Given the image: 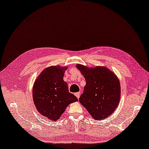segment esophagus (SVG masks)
<instances>
[{
    "mask_svg": "<svg viewBox=\"0 0 149 149\" xmlns=\"http://www.w3.org/2000/svg\"><path fill=\"white\" fill-rule=\"evenodd\" d=\"M75 96L77 97V99H79L80 95H81V93H80V92H77V93H75Z\"/></svg>",
    "mask_w": 149,
    "mask_h": 149,
    "instance_id": "34e87169",
    "label": "esophagus"
}]
</instances>
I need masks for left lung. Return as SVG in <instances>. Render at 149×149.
I'll list each match as a JSON object with an SVG mask.
<instances>
[{
    "mask_svg": "<svg viewBox=\"0 0 149 149\" xmlns=\"http://www.w3.org/2000/svg\"><path fill=\"white\" fill-rule=\"evenodd\" d=\"M76 66L86 80L79 102L95 120L109 117L120 102L121 93L118 77L104 66L90 68L80 64Z\"/></svg>",
    "mask_w": 149,
    "mask_h": 149,
    "instance_id": "8db88e82",
    "label": "left lung"
}]
</instances>
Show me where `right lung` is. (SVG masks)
<instances>
[{
  "label": "right lung",
  "instance_id": "add662e5",
  "mask_svg": "<svg viewBox=\"0 0 149 149\" xmlns=\"http://www.w3.org/2000/svg\"><path fill=\"white\" fill-rule=\"evenodd\" d=\"M67 67L52 66L43 70L34 83L33 101L37 110L52 121L58 120L70 104L77 98L70 93L63 80Z\"/></svg>",
  "mask_w": 149,
  "mask_h": 149
}]
</instances>
